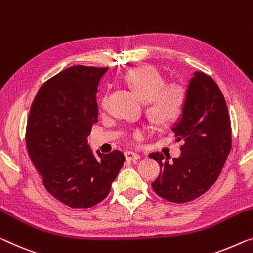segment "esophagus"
<instances>
[{"label":"esophagus","instance_id":"obj_1","mask_svg":"<svg viewBox=\"0 0 253 253\" xmlns=\"http://www.w3.org/2000/svg\"><path fill=\"white\" fill-rule=\"evenodd\" d=\"M140 157H141V155L138 153H134V151H130V150L126 151V158L127 161H135V159H139Z\"/></svg>","mask_w":253,"mask_h":253}]
</instances>
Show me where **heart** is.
<instances>
[{
  "mask_svg": "<svg viewBox=\"0 0 253 253\" xmlns=\"http://www.w3.org/2000/svg\"><path fill=\"white\" fill-rule=\"evenodd\" d=\"M123 81L135 94L146 100V113L151 121L159 126H165L176 121L185 104V91L177 84H165V79L156 68L141 65L126 71ZM99 107L105 111L107 107V94L99 99ZM143 132L138 129L134 137Z\"/></svg>",
  "mask_w": 253,
  "mask_h": 253,
  "instance_id": "b5f03b06",
  "label": "heart"
}]
</instances>
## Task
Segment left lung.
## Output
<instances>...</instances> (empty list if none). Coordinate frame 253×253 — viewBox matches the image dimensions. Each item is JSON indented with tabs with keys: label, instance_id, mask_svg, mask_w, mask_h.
Instances as JSON below:
<instances>
[{
	"label": "left lung",
	"instance_id": "8db88e82",
	"mask_svg": "<svg viewBox=\"0 0 253 253\" xmlns=\"http://www.w3.org/2000/svg\"><path fill=\"white\" fill-rule=\"evenodd\" d=\"M172 132L176 141L183 142L182 153L173 162L162 153L149 155L161 165L151 185L163 199L184 204L211 188L232 149L230 113L211 76L197 72L190 81L182 118Z\"/></svg>",
	"mask_w": 253,
	"mask_h": 253
}]
</instances>
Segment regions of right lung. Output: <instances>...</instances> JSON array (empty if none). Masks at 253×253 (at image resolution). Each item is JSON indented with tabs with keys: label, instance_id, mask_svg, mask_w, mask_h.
<instances>
[{
	"label": "right lung",
	"instance_id": "obj_1",
	"mask_svg": "<svg viewBox=\"0 0 253 253\" xmlns=\"http://www.w3.org/2000/svg\"><path fill=\"white\" fill-rule=\"evenodd\" d=\"M107 68L73 65L42 84L30 106L26 145L42 184L71 208H89L111 191L126 161L123 153L89 149L98 121L96 95Z\"/></svg>",
	"mask_w": 253,
	"mask_h": 253
}]
</instances>
